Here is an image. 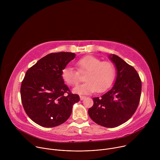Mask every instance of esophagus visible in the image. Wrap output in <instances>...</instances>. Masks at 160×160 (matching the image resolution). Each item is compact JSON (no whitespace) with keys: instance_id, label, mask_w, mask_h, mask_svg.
Returning a JSON list of instances; mask_svg holds the SVG:
<instances>
[{"instance_id":"1","label":"esophagus","mask_w":160,"mask_h":160,"mask_svg":"<svg viewBox=\"0 0 160 160\" xmlns=\"http://www.w3.org/2000/svg\"><path fill=\"white\" fill-rule=\"evenodd\" d=\"M85 98H86L85 96H80V100H81V101L83 100Z\"/></svg>"}]
</instances>
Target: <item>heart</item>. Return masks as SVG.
I'll list each match as a JSON object with an SVG mask.
<instances>
[{"label":"heart","mask_w":160,"mask_h":160,"mask_svg":"<svg viewBox=\"0 0 160 160\" xmlns=\"http://www.w3.org/2000/svg\"><path fill=\"white\" fill-rule=\"evenodd\" d=\"M76 66L78 71L72 66L64 67L61 77L68 85L75 86L80 82L79 73H87L85 77L86 82L74 89V92L78 94H87L96 90L99 93L103 92L111 86L115 77L114 64L109 61H101L94 56H87L79 59Z\"/></svg>","instance_id":"heart-1"}]
</instances>
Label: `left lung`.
Returning <instances> with one entry per match:
<instances>
[{"mask_svg":"<svg viewBox=\"0 0 160 160\" xmlns=\"http://www.w3.org/2000/svg\"><path fill=\"white\" fill-rule=\"evenodd\" d=\"M115 64L117 75L114 86L101 97L93 98L88 115L95 123L113 128L128 121L138 108L142 83L135 68L115 54L109 56Z\"/></svg>","mask_w":160,"mask_h":160,"instance_id":"8db88e82","label":"left lung"}]
</instances>
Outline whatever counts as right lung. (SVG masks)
<instances>
[{
    "instance_id": "right-lung-1",
    "label": "right lung",
    "mask_w": 160,
    "mask_h": 160,
    "mask_svg": "<svg viewBox=\"0 0 160 160\" xmlns=\"http://www.w3.org/2000/svg\"><path fill=\"white\" fill-rule=\"evenodd\" d=\"M75 58L72 52L51 53L27 70L20 89L21 102L27 115L37 124L54 127L70 117L80 97L64 83L61 72Z\"/></svg>"
}]
</instances>
